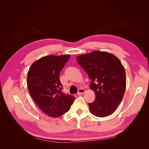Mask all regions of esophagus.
Returning <instances> with one entry per match:
<instances>
[{"label": "esophagus", "mask_w": 149, "mask_h": 149, "mask_svg": "<svg viewBox=\"0 0 149 149\" xmlns=\"http://www.w3.org/2000/svg\"><path fill=\"white\" fill-rule=\"evenodd\" d=\"M85 93V90L83 88H80L78 90V95H81V94H83Z\"/></svg>", "instance_id": "esophagus-1"}]
</instances>
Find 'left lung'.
<instances>
[{
	"label": "left lung",
	"instance_id": "1",
	"mask_svg": "<svg viewBox=\"0 0 149 149\" xmlns=\"http://www.w3.org/2000/svg\"><path fill=\"white\" fill-rule=\"evenodd\" d=\"M91 79L95 100L88 104L91 113L104 118L112 114L123 100L126 87L125 72L120 60L111 53L94 51L76 58Z\"/></svg>",
	"mask_w": 149,
	"mask_h": 149
}]
</instances>
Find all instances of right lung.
I'll return each instance as SVG.
<instances>
[{"label":"right lung","instance_id":"1","mask_svg":"<svg viewBox=\"0 0 149 149\" xmlns=\"http://www.w3.org/2000/svg\"><path fill=\"white\" fill-rule=\"evenodd\" d=\"M69 55H49L35 61L27 74L29 92L44 113L52 118L63 115L70 109L74 97L62 92L60 73Z\"/></svg>","mask_w":149,"mask_h":149}]
</instances>
